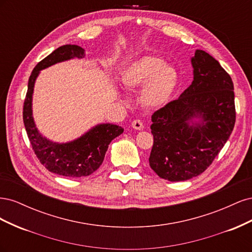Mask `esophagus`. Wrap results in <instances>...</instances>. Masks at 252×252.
<instances>
[{"label": "esophagus", "mask_w": 252, "mask_h": 252, "mask_svg": "<svg viewBox=\"0 0 252 252\" xmlns=\"http://www.w3.org/2000/svg\"><path fill=\"white\" fill-rule=\"evenodd\" d=\"M132 128L136 129V130H143L144 129V124L141 120H134L131 123Z\"/></svg>", "instance_id": "esophagus-1"}]
</instances>
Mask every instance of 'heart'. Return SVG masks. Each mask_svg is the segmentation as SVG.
Returning a JSON list of instances; mask_svg holds the SVG:
<instances>
[{
	"instance_id": "heart-1",
	"label": "heart",
	"mask_w": 252,
	"mask_h": 252,
	"mask_svg": "<svg viewBox=\"0 0 252 252\" xmlns=\"http://www.w3.org/2000/svg\"><path fill=\"white\" fill-rule=\"evenodd\" d=\"M121 81L123 87L129 91L143 87L142 103L148 108H159L169 101L178 85L179 74L172 66L165 64L163 59L144 56L125 68Z\"/></svg>"
}]
</instances>
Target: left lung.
<instances>
[{
	"instance_id": "1",
	"label": "left lung",
	"mask_w": 252,
	"mask_h": 252,
	"mask_svg": "<svg viewBox=\"0 0 252 252\" xmlns=\"http://www.w3.org/2000/svg\"><path fill=\"white\" fill-rule=\"evenodd\" d=\"M191 64V85L151 117L154 146L149 165L170 182L192 179L207 169L235 123L230 75L204 50H195Z\"/></svg>"
}]
</instances>
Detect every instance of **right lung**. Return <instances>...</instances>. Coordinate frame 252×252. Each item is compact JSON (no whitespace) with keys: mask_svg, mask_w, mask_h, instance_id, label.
Listing matches in <instances>:
<instances>
[{"mask_svg":"<svg viewBox=\"0 0 252 252\" xmlns=\"http://www.w3.org/2000/svg\"><path fill=\"white\" fill-rule=\"evenodd\" d=\"M84 57L85 50L78 45H64L37 63L29 77L23 107V121L36 158L50 172L68 178L87 177L94 173L102 165L110 142L124 131L119 125L98 124L71 142L56 143L37 130L32 117V94L40 71L57 63Z\"/></svg>","mask_w":252,"mask_h":252,"instance_id":"right-lung-1","label":"right lung"}]
</instances>
